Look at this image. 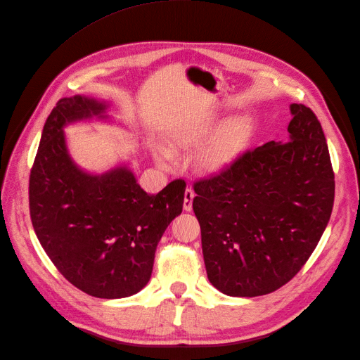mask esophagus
Masks as SVG:
<instances>
[{
  "mask_svg": "<svg viewBox=\"0 0 360 360\" xmlns=\"http://www.w3.org/2000/svg\"><path fill=\"white\" fill-rule=\"evenodd\" d=\"M195 198V192L188 188L186 191H184V201H183V209L186 212H191L192 210V201Z\"/></svg>",
  "mask_w": 360,
  "mask_h": 360,
  "instance_id": "esophagus-1",
  "label": "esophagus"
}]
</instances>
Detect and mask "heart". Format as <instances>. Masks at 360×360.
Masks as SVG:
<instances>
[{
	"label": "heart",
	"instance_id": "1",
	"mask_svg": "<svg viewBox=\"0 0 360 360\" xmlns=\"http://www.w3.org/2000/svg\"><path fill=\"white\" fill-rule=\"evenodd\" d=\"M217 123L216 117H204L179 126L171 134V144L179 148L198 146L209 136ZM254 126L248 115H236L216 130L212 138L197 151L195 163L204 172H219L240 156L250 143ZM171 158L168 150H159L158 159L165 162Z\"/></svg>",
	"mask_w": 360,
	"mask_h": 360
}]
</instances>
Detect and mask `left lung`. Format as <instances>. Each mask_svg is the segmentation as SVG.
<instances>
[{"label":"left lung","instance_id":"1","mask_svg":"<svg viewBox=\"0 0 360 360\" xmlns=\"http://www.w3.org/2000/svg\"><path fill=\"white\" fill-rule=\"evenodd\" d=\"M284 143L249 148L193 181L207 278L224 294L276 291L304 266L330 219L335 174L311 108L290 106Z\"/></svg>","mask_w":360,"mask_h":360}]
</instances>
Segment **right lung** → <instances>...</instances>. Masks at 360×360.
Wrapping results in <instances>:
<instances>
[{
    "label": "right lung",
    "instance_id": "obj_1",
    "mask_svg": "<svg viewBox=\"0 0 360 360\" xmlns=\"http://www.w3.org/2000/svg\"><path fill=\"white\" fill-rule=\"evenodd\" d=\"M103 110L84 96L57 102L43 126L28 200L32 228L60 274L93 297L120 299L148 282L160 237L181 213L186 181L148 195L126 168L101 177L76 168L63 126Z\"/></svg>",
    "mask_w": 360,
    "mask_h": 360
}]
</instances>
